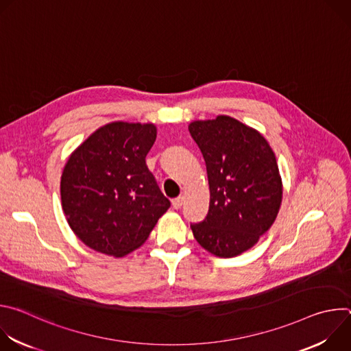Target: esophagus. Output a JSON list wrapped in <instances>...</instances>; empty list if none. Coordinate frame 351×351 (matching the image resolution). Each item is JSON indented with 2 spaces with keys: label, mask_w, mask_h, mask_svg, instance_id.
<instances>
[{
  "label": "esophagus",
  "mask_w": 351,
  "mask_h": 351,
  "mask_svg": "<svg viewBox=\"0 0 351 351\" xmlns=\"http://www.w3.org/2000/svg\"><path fill=\"white\" fill-rule=\"evenodd\" d=\"M182 206H183V197H178V198L172 199V207L175 210H179Z\"/></svg>",
  "instance_id": "esophagus-1"
}]
</instances>
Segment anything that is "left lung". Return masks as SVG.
<instances>
[{"label":"left lung","instance_id":"left-lung-1","mask_svg":"<svg viewBox=\"0 0 351 351\" xmlns=\"http://www.w3.org/2000/svg\"><path fill=\"white\" fill-rule=\"evenodd\" d=\"M189 132L210 184L208 214L190 225L194 239L217 257H236L276 219L283 193L276 157L260 132L226 115L194 121Z\"/></svg>","mask_w":351,"mask_h":351}]
</instances>
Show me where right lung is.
<instances>
[{
  "label": "right lung",
  "instance_id": "add662e5",
  "mask_svg": "<svg viewBox=\"0 0 351 351\" xmlns=\"http://www.w3.org/2000/svg\"><path fill=\"white\" fill-rule=\"evenodd\" d=\"M156 138L153 123L112 122L71 154L61 176L62 210L73 233L95 252L132 253L171 207L145 165Z\"/></svg>",
  "mask_w": 351,
  "mask_h": 351
}]
</instances>
